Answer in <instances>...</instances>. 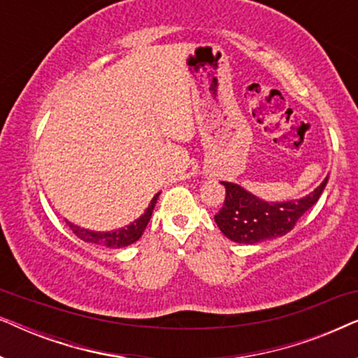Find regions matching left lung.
I'll list each match as a JSON object with an SVG mask.
<instances>
[{"instance_id": "obj_1", "label": "left lung", "mask_w": 358, "mask_h": 358, "mask_svg": "<svg viewBox=\"0 0 358 358\" xmlns=\"http://www.w3.org/2000/svg\"><path fill=\"white\" fill-rule=\"evenodd\" d=\"M222 184L227 189V197L215 215L220 231L234 243L257 244L292 231L298 220L320 200L327 178L311 194L287 202H267L239 184Z\"/></svg>"}]
</instances>
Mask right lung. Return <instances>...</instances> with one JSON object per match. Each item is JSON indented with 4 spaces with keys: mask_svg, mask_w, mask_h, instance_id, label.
<instances>
[{
    "mask_svg": "<svg viewBox=\"0 0 358 358\" xmlns=\"http://www.w3.org/2000/svg\"><path fill=\"white\" fill-rule=\"evenodd\" d=\"M159 197V192L151 199V202L148 205V208L145 210V213L141 215L140 218H136L135 222H131L129 227L114 229V231H91V229L81 228L78 224H73L71 222H68L66 224L70 227L73 233L76 234L78 238L83 239L85 243H92V244H99V246L104 248H110V249H119V248H125L134 244L135 241H138L143 234L146 224H148L151 213H153V208L156 205V200Z\"/></svg>",
    "mask_w": 358,
    "mask_h": 358,
    "instance_id": "obj_1",
    "label": "right lung"
}]
</instances>
